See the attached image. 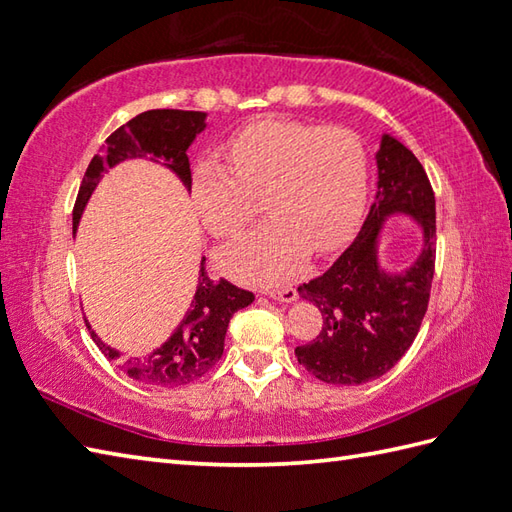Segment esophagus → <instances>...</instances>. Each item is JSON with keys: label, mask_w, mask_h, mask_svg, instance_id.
I'll return each instance as SVG.
<instances>
[{"label": "esophagus", "mask_w": 512, "mask_h": 512, "mask_svg": "<svg viewBox=\"0 0 512 512\" xmlns=\"http://www.w3.org/2000/svg\"><path fill=\"white\" fill-rule=\"evenodd\" d=\"M266 294L270 296V299L275 301H281V303H292L296 301V288H292V285H285V288H277V290H266Z\"/></svg>", "instance_id": "34e87169"}]
</instances>
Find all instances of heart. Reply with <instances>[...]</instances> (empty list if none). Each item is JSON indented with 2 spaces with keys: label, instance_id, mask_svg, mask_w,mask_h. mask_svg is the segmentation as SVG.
I'll list each match as a JSON object with an SVG mask.
<instances>
[{
  "label": "heart",
  "instance_id": "obj_1",
  "mask_svg": "<svg viewBox=\"0 0 512 512\" xmlns=\"http://www.w3.org/2000/svg\"><path fill=\"white\" fill-rule=\"evenodd\" d=\"M222 165L192 172V202L216 237L240 231L264 194L270 220L222 253L231 275L275 283L299 270L310 248L336 251L349 240L366 202L368 157L349 128H320L290 117H264L224 141Z\"/></svg>",
  "mask_w": 512,
  "mask_h": 512
}]
</instances>
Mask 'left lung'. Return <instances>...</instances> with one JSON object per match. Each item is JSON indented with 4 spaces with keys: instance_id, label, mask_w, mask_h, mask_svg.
<instances>
[{
    "instance_id": "8db88e82",
    "label": "left lung",
    "mask_w": 512,
    "mask_h": 512,
    "mask_svg": "<svg viewBox=\"0 0 512 512\" xmlns=\"http://www.w3.org/2000/svg\"><path fill=\"white\" fill-rule=\"evenodd\" d=\"M377 194L358 237L299 294L323 314V329L294 349L320 382L358 386L382 377L410 349L430 301L436 261V200L423 165L384 135L377 152ZM392 212H408L424 229L418 261L401 276L378 268L376 237Z\"/></svg>"
}]
</instances>
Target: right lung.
Returning a JSON list of instances; mask_svg holds the SVG:
<instances>
[{"label":"right lung","mask_w":512,"mask_h":512,"mask_svg":"<svg viewBox=\"0 0 512 512\" xmlns=\"http://www.w3.org/2000/svg\"><path fill=\"white\" fill-rule=\"evenodd\" d=\"M205 117L207 115L200 111L154 109L139 113L106 137L104 148L91 159L80 183L74 205V231L102 172L120 161L141 159L150 154V159H161L181 178L187 189H192L187 148L192 146L200 130H205ZM205 261L207 259L202 257L198 288L183 323L176 327L170 340H165L159 349H154L144 358H122L115 349L106 347L87 323L93 342L98 344L106 358L120 360L122 371L130 379L157 388L185 386L205 375L222 358L224 336H227L231 316L242 307L251 305L255 294L237 288L227 279H211L205 270Z\"/></svg>","instance_id":"1"}]
</instances>
